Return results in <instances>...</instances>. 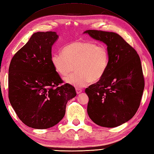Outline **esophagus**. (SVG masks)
<instances>
[{
    "instance_id": "obj_1",
    "label": "esophagus",
    "mask_w": 154,
    "mask_h": 154,
    "mask_svg": "<svg viewBox=\"0 0 154 154\" xmlns=\"http://www.w3.org/2000/svg\"><path fill=\"white\" fill-rule=\"evenodd\" d=\"M76 93L77 94H80L81 93H82V90L80 89H77V88H76Z\"/></svg>"
}]
</instances>
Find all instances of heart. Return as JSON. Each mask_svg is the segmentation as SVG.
<instances>
[{
	"instance_id": "heart-1",
	"label": "heart",
	"mask_w": 154,
	"mask_h": 154,
	"mask_svg": "<svg viewBox=\"0 0 154 154\" xmlns=\"http://www.w3.org/2000/svg\"><path fill=\"white\" fill-rule=\"evenodd\" d=\"M110 61L109 51L104 45L91 41H77L67 45L63 53L51 55L55 71L66 76L74 69L76 72L65 79V82L77 89L87 86L91 81L97 82L105 74Z\"/></svg>"
}]
</instances>
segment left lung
I'll return each instance as SVG.
<instances>
[{"instance_id": "1", "label": "left lung", "mask_w": 154, "mask_h": 154, "mask_svg": "<svg viewBox=\"0 0 154 154\" xmlns=\"http://www.w3.org/2000/svg\"><path fill=\"white\" fill-rule=\"evenodd\" d=\"M84 34L105 44L110 55L102 79L85 89L88 115L99 126H119L131 119L140 106L144 89L140 58L116 33L89 30Z\"/></svg>"}]
</instances>
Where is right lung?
Wrapping results in <instances>:
<instances>
[{
    "label": "right lung",
    "instance_id": "obj_1",
    "mask_svg": "<svg viewBox=\"0 0 154 154\" xmlns=\"http://www.w3.org/2000/svg\"><path fill=\"white\" fill-rule=\"evenodd\" d=\"M55 32H38L13 56L8 69V98L26 125L47 129L61 120L67 101L77 95L75 88L63 83L51 62Z\"/></svg>",
    "mask_w": 154,
    "mask_h": 154
}]
</instances>
